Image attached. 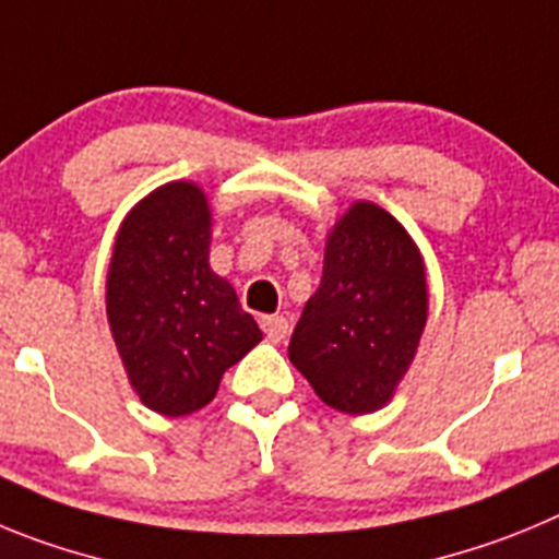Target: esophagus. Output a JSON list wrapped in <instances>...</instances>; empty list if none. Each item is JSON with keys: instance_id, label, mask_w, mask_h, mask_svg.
<instances>
[{"instance_id": "1", "label": "esophagus", "mask_w": 559, "mask_h": 559, "mask_svg": "<svg viewBox=\"0 0 559 559\" xmlns=\"http://www.w3.org/2000/svg\"><path fill=\"white\" fill-rule=\"evenodd\" d=\"M261 331L267 334L270 342H281V340H286V334H289V320L281 314L261 317Z\"/></svg>"}]
</instances>
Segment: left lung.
<instances>
[{
	"mask_svg": "<svg viewBox=\"0 0 559 559\" xmlns=\"http://www.w3.org/2000/svg\"><path fill=\"white\" fill-rule=\"evenodd\" d=\"M426 325L424 261L404 225L356 203L334 225L323 278L292 331L289 359L329 406L376 412L404 379Z\"/></svg>",
	"mask_w": 559,
	"mask_h": 559,
	"instance_id": "1",
	"label": "left lung"
}]
</instances>
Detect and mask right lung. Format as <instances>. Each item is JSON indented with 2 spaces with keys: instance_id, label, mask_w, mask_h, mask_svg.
Listing matches in <instances>:
<instances>
[{
  "instance_id": "right-lung-1",
  "label": "right lung",
  "mask_w": 559,
  "mask_h": 559,
  "mask_svg": "<svg viewBox=\"0 0 559 559\" xmlns=\"http://www.w3.org/2000/svg\"><path fill=\"white\" fill-rule=\"evenodd\" d=\"M211 214L194 183H167L122 223L108 267V323L139 399L180 417L217 395L261 340L234 286L209 267Z\"/></svg>"
}]
</instances>
